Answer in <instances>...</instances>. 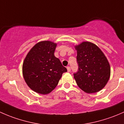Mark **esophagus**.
<instances>
[{
  "label": "esophagus",
  "mask_w": 124,
  "mask_h": 124,
  "mask_svg": "<svg viewBox=\"0 0 124 124\" xmlns=\"http://www.w3.org/2000/svg\"><path fill=\"white\" fill-rule=\"evenodd\" d=\"M67 71H68V72H70V71H71L70 67L69 66H68V67H67Z\"/></svg>",
  "instance_id": "34e87169"
}]
</instances>
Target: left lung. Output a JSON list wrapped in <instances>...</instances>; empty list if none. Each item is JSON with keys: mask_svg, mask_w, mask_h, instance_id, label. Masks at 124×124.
Returning a JSON list of instances; mask_svg holds the SVG:
<instances>
[{"mask_svg": "<svg viewBox=\"0 0 124 124\" xmlns=\"http://www.w3.org/2000/svg\"><path fill=\"white\" fill-rule=\"evenodd\" d=\"M75 48L79 67L73 75L78 86L88 94L100 91L110 76L108 59L96 45L90 42H83Z\"/></svg>", "mask_w": 124, "mask_h": 124, "instance_id": "1", "label": "left lung"}]
</instances>
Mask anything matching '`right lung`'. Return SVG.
<instances>
[{
    "instance_id": "obj_1",
    "label": "right lung",
    "mask_w": 124,
    "mask_h": 124,
    "mask_svg": "<svg viewBox=\"0 0 124 124\" xmlns=\"http://www.w3.org/2000/svg\"><path fill=\"white\" fill-rule=\"evenodd\" d=\"M57 43L39 42L30 50L23 64V75L28 86L41 94L50 93L58 85L67 69L55 57Z\"/></svg>"
}]
</instances>
